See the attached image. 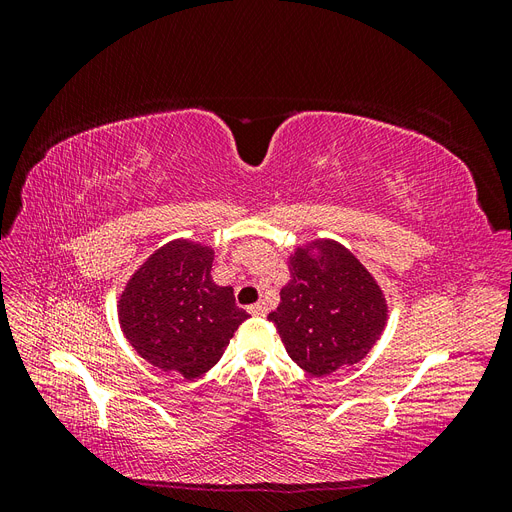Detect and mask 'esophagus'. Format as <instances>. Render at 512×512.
Wrapping results in <instances>:
<instances>
[{
  "instance_id": "34e87169",
  "label": "esophagus",
  "mask_w": 512,
  "mask_h": 512,
  "mask_svg": "<svg viewBox=\"0 0 512 512\" xmlns=\"http://www.w3.org/2000/svg\"><path fill=\"white\" fill-rule=\"evenodd\" d=\"M247 312H250L252 316H267V305L265 303H254L247 307Z\"/></svg>"
}]
</instances>
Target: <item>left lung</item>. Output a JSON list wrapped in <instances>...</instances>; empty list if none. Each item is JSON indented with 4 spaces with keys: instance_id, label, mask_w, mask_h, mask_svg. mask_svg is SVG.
I'll return each mask as SVG.
<instances>
[{
    "instance_id": "obj_1",
    "label": "left lung",
    "mask_w": 512,
    "mask_h": 512,
    "mask_svg": "<svg viewBox=\"0 0 512 512\" xmlns=\"http://www.w3.org/2000/svg\"><path fill=\"white\" fill-rule=\"evenodd\" d=\"M312 249H318L314 257ZM288 286L269 314L290 359L312 376L359 363L386 322V303L374 277L344 245L316 241L290 256Z\"/></svg>"
}]
</instances>
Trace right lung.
<instances>
[{"label": "right lung", "instance_id": "obj_1", "mask_svg": "<svg viewBox=\"0 0 512 512\" xmlns=\"http://www.w3.org/2000/svg\"><path fill=\"white\" fill-rule=\"evenodd\" d=\"M213 252L173 241L147 258L119 301V322L132 348L162 371L203 376L247 318L230 286L211 280Z\"/></svg>", "mask_w": 512, "mask_h": 512}]
</instances>
